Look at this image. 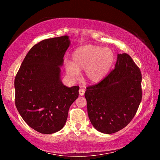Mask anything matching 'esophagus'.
Returning <instances> with one entry per match:
<instances>
[{"instance_id":"1","label":"esophagus","mask_w":160,"mask_h":160,"mask_svg":"<svg viewBox=\"0 0 160 160\" xmlns=\"http://www.w3.org/2000/svg\"><path fill=\"white\" fill-rule=\"evenodd\" d=\"M85 89H83V88H80V90H79V94H80V96H83V95H84V94H85Z\"/></svg>"}]
</instances>
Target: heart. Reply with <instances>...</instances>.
Here are the masks:
<instances>
[{
  "label": "heart",
  "mask_w": 160,
  "mask_h": 160,
  "mask_svg": "<svg viewBox=\"0 0 160 160\" xmlns=\"http://www.w3.org/2000/svg\"><path fill=\"white\" fill-rule=\"evenodd\" d=\"M114 59V53L110 48L88 44L75 49L72 54V62L65 60L64 66L72 79H76L80 71L85 70V79L91 83H97L109 73Z\"/></svg>",
  "instance_id": "heart-1"
}]
</instances>
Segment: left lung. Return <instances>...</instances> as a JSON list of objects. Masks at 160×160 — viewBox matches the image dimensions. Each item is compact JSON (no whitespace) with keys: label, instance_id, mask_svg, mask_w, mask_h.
Masks as SVG:
<instances>
[{"label":"left lung","instance_id":"8db88e82","mask_svg":"<svg viewBox=\"0 0 160 160\" xmlns=\"http://www.w3.org/2000/svg\"><path fill=\"white\" fill-rule=\"evenodd\" d=\"M141 72L131 56L118 54L114 69L85 91L88 116L94 128L106 134L125 128L141 102Z\"/></svg>","mask_w":160,"mask_h":160}]
</instances>
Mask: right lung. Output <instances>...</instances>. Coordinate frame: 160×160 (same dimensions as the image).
I'll return each instance as SVG.
<instances>
[{
    "mask_svg": "<svg viewBox=\"0 0 160 160\" xmlns=\"http://www.w3.org/2000/svg\"><path fill=\"white\" fill-rule=\"evenodd\" d=\"M68 36L44 39L27 54L15 78V106L29 126L43 134L63 128L79 86H65L61 78Z\"/></svg>",
    "mask_w": 160,
    "mask_h": 160,
    "instance_id": "right-lung-1",
    "label": "right lung"
}]
</instances>
